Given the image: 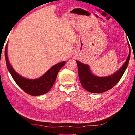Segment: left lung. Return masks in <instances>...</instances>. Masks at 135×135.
<instances>
[{
	"label": "left lung",
	"instance_id": "obj_1",
	"mask_svg": "<svg viewBox=\"0 0 135 135\" xmlns=\"http://www.w3.org/2000/svg\"><path fill=\"white\" fill-rule=\"evenodd\" d=\"M128 45L129 47V54L125 63L120 69L109 76L98 77L95 76L91 73L88 65L84 64L79 61H76L79 80L84 89L91 93H102L111 89L117 84L126 70L129 62L131 47L129 42Z\"/></svg>",
	"mask_w": 135,
	"mask_h": 135
}]
</instances>
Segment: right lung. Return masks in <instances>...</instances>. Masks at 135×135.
Wrapping results in <instances>:
<instances>
[{
    "mask_svg": "<svg viewBox=\"0 0 135 135\" xmlns=\"http://www.w3.org/2000/svg\"><path fill=\"white\" fill-rule=\"evenodd\" d=\"M7 46L6 45L4 51L6 63L7 68L12 76L15 83L25 92L32 96H38L43 95L49 92L53 86L56 80L57 74L59 70L65 64V61L59 62L54 65L42 76L36 79H28L18 74L15 72L14 69L9 61Z\"/></svg>",
    "mask_w": 135,
    "mask_h": 135,
    "instance_id": "add662e5",
    "label": "right lung"
}]
</instances>
